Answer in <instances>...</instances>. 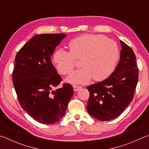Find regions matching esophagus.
I'll list each match as a JSON object with an SVG mask.
<instances>
[{
    "instance_id": "esophagus-1",
    "label": "esophagus",
    "mask_w": 149,
    "mask_h": 149,
    "mask_svg": "<svg viewBox=\"0 0 149 149\" xmlns=\"http://www.w3.org/2000/svg\"><path fill=\"white\" fill-rule=\"evenodd\" d=\"M73 88H74V91H79L81 88V87L77 86V85H74V86H73Z\"/></svg>"
}]
</instances>
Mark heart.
<instances>
[{
  "label": "heart",
  "mask_w": 149,
  "mask_h": 149,
  "mask_svg": "<svg viewBox=\"0 0 149 149\" xmlns=\"http://www.w3.org/2000/svg\"><path fill=\"white\" fill-rule=\"evenodd\" d=\"M68 47L70 52L55 50L52 62L60 74L67 75L74 69L75 59H81L83 68L65 79L69 84H88L93 77L97 81L104 80L114 72L120 58L116 42L101 35H82L71 40Z\"/></svg>",
  "instance_id": "b5f03b06"
}]
</instances>
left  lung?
Masks as SVG:
<instances>
[{"label":"left lung","instance_id":"left-lung-1","mask_svg":"<svg viewBox=\"0 0 149 149\" xmlns=\"http://www.w3.org/2000/svg\"><path fill=\"white\" fill-rule=\"evenodd\" d=\"M120 58L107 79L87 87L90 93L87 110L100 121L114 119L124 111L133 98L138 82L139 70L133 50L120 41Z\"/></svg>","mask_w":149,"mask_h":149}]
</instances>
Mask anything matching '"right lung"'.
<instances>
[{
  "instance_id": "1",
  "label": "right lung",
  "mask_w": 149,
  "mask_h": 149,
  "mask_svg": "<svg viewBox=\"0 0 149 149\" xmlns=\"http://www.w3.org/2000/svg\"><path fill=\"white\" fill-rule=\"evenodd\" d=\"M65 34H40L32 37L17 52L12 81L22 108L35 120L53 124L64 116L74 95L71 85L56 90L62 81L50 59Z\"/></svg>"
}]
</instances>
